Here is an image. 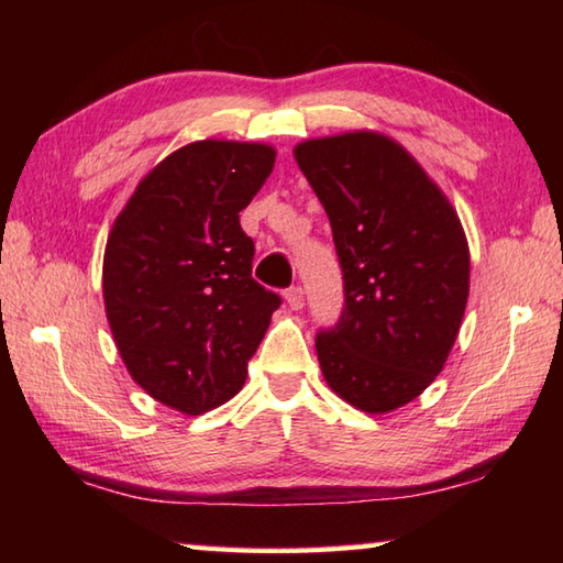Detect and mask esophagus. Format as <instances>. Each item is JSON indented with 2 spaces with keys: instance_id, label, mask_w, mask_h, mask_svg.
Listing matches in <instances>:
<instances>
[{
  "instance_id": "obj_1",
  "label": "esophagus",
  "mask_w": 563,
  "mask_h": 563,
  "mask_svg": "<svg viewBox=\"0 0 563 563\" xmlns=\"http://www.w3.org/2000/svg\"><path fill=\"white\" fill-rule=\"evenodd\" d=\"M285 302H288L292 310H300L302 305H305V292H302V288H290L288 292H285Z\"/></svg>"
}]
</instances>
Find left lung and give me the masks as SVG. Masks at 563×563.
<instances>
[{"instance_id": "1", "label": "left lung", "mask_w": 563, "mask_h": 563, "mask_svg": "<svg viewBox=\"0 0 563 563\" xmlns=\"http://www.w3.org/2000/svg\"><path fill=\"white\" fill-rule=\"evenodd\" d=\"M295 161L330 218L345 310L316 338L325 383L387 415L442 373L470 298L460 216L409 151L377 131L302 141Z\"/></svg>"}]
</instances>
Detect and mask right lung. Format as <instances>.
Returning <instances> with one entry per match:
<instances>
[{
	"label": "right lung",
	"instance_id": "1",
	"mask_svg": "<svg viewBox=\"0 0 563 563\" xmlns=\"http://www.w3.org/2000/svg\"><path fill=\"white\" fill-rule=\"evenodd\" d=\"M275 148L206 139L139 180L103 251L113 342L141 389L184 415L238 395L280 298L251 278L255 245L238 213Z\"/></svg>",
	"mask_w": 563,
	"mask_h": 563
}]
</instances>
